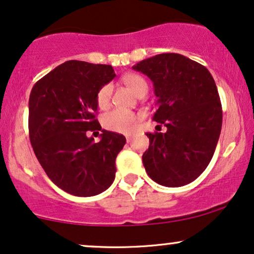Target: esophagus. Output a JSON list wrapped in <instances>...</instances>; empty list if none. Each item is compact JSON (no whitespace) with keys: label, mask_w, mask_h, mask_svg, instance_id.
I'll return each instance as SVG.
<instances>
[{"label":"esophagus","mask_w":254,"mask_h":254,"mask_svg":"<svg viewBox=\"0 0 254 254\" xmlns=\"http://www.w3.org/2000/svg\"><path fill=\"white\" fill-rule=\"evenodd\" d=\"M126 140H127L128 144H129V142L132 141V135H126Z\"/></svg>","instance_id":"obj_1"}]
</instances>
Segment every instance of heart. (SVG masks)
I'll list each match as a JSON object with an SVG mask.
<instances>
[{"label":"heart","mask_w":254,"mask_h":254,"mask_svg":"<svg viewBox=\"0 0 254 254\" xmlns=\"http://www.w3.org/2000/svg\"><path fill=\"white\" fill-rule=\"evenodd\" d=\"M122 82L132 90L136 96L146 95L148 90V84L144 77L136 73H127L122 77ZM113 96V85L106 84L100 89L96 95V102L100 109L109 108ZM139 121V115L129 110L115 109L107 113L102 119V125L110 132L129 134L136 128Z\"/></svg>","instance_id":"obj_1"}]
</instances>
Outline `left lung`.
<instances>
[{"label": "left lung", "mask_w": 254, "mask_h": 254, "mask_svg": "<svg viewBox=\"0 0 254 254\" xmlns=\"http://www.w3.org/2000/svg\"><path fill=\"white\" fill-rule=\"evenodd\" d=\"M133 68L153 82L158 97L153 120L168 128L165 133H146V172L160 186H187L210 163L221 133L222 108L213 76L178 53L151 57Z\"/></svg>", "instance_id": "left-lung-1"}]
</instances>
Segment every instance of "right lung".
<instances>
[{
  "label": "right lung",
  "instance_id": "right-lung-1",
  "mask_svg": "<svg viewBox=\"0 0 254 254\" xmlns=\"http://www.w3.org/2000/svg\"><path fill=\"white\" fill-rule=\"evenodd\" d=\"M115 76L110 65L68 61L32 88L28 129L33 151L50 180L71 195H98L115 180V159L126 138L101 129L96 119L97 92ZM94 130L103 132L98 143L86 135Z\"/></svg>",
  "mask_w": 254,
  "mask_h": 254
}]
</instances>
